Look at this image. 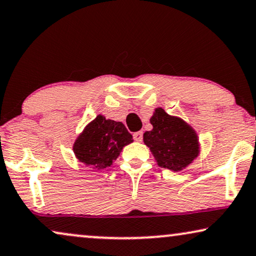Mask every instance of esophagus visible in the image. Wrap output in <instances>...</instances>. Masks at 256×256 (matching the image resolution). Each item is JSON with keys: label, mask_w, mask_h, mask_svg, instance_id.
Segmentation results:
<instances>
[{"label": "esophagus", "mask_w": 256, "mask_h": 256, "mask_svg": "<svg viewBox=\"0 0 256 256\" xmlns=\"http://www.w3.org/2000/svg\"><path fill=\"white\" fill-rule=\"evenodd\" d=\"M134 140L135 141H138V142H141L142 141V138H143V132H134Z\"/></svg>", "instance_id": "obj_1"}]
</instances>
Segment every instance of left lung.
<instances>
[{"label": "left lung", "mask_w": 256, "mask_h": 256, "mask_svg": "<svg viewBox=\"0 0 256 256\" xmlns=\"http://www.w3.org/2000/svg\"><path fill=\"white\" fill-rule=\"evenodd\" d=\"M152 129L143 134V142L164 169L182 171L199 155L197 132L183 118L156 108L150 118Z\"/></svg>", "instance_id": "8db88e82"}]
</instances>
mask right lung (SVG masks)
I'll list each match as a JSON object with an SVG mask.
<instances>
[{
	"label": "right lung",
	"mask_w": 256,
	"mask_h": 256,
	"mask_svg": "<svg viewBox=\"0 0 256 256\" xmlns=\"http://www.w3.org/2000/svg\"><path fill=\"white\" fill-rule=\"evenodd\" d=\"M132 142V136L122 122L99 114L84 128L73 144L76 160L92 170L110 166L121 150Z\"/></svg>",
	"instance_id": "obj_1"
}]
</instances>
